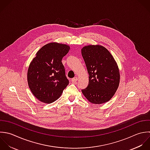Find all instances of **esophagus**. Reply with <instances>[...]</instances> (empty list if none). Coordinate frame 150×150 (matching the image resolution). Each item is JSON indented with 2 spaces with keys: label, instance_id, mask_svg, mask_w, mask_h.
<instances>
[{
  "label": "esophagus",
  "instance_id": "esophagus-1",
  "mask_svg": "<svg viewBox=\"0 0 150 150\" xmlns=\"http://www.w3.org/2000/svg\"><path fill=\"white\" fill-rule=\"evenodd\" d=\"M77 81H78V78H77V77H75V78H74L72 79V83H76V82Z\"/></svg>",
  "mask_w": 150,
  "mask_h": 150
}]
</instances>
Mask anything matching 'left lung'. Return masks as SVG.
Segmentation results:
<instances>
[{
    "instance_id": "1",
    "label": "left lung",
    "mask_w": 150,
    "mask_h": 150,
    "mask_svg": "<svg viewBox=\"0 0 150 150\" xmlns=\"http://www.w3.org/2000/svg\"><path fill=\"white\" fill-rule=\"evenodd\" d=\"M81 51L89 75V84L82 92L92 103H106L113 96L119 85L117 65L103 46L91 45L84 47Z\"/></svg>"
}]
</instances>
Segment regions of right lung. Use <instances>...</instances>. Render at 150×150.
<instances>
[{
    "label": "right lung",
    "instance_id": "add662e5",
    "mask_svg": "<svg viewBox=\"0 0 150 150\" xmlns=\"http://www.w3.org/2000/svg\"><path fill=\"white\" fill-rule=\"evenodd\" d=\"M69 49L65 44H47L37 52L30 63L27 72L28 86L41 102H54L69 84L62 59Z\"/></svg>",
    "mask_w": 150,
    "mask_h": 150
}]
</instances>
